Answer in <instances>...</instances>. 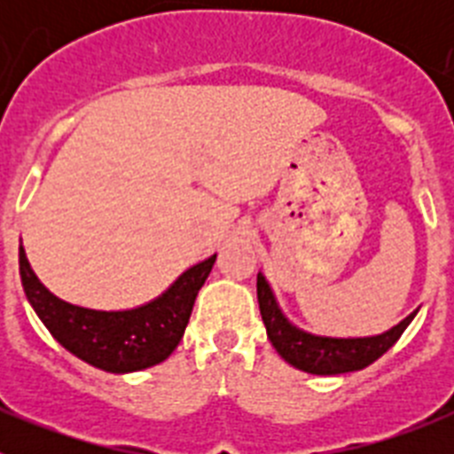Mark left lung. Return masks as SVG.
Listing matches in <instances>:
<instances>
[{
  "label": "left lung",
  "mask_w": 454,
  "mask_h": 454,
  "mask_svg": "<svg viewBox=\"0 0 454 454\" xmlns=\"http://www.w3.org/2000/svg\"><path fill=\"white\" fill-rule=\"evenodd\" d=\"M256 298H259V309H262V318L272 348L279 352L284 362L311 375H340V372L362 371L371 366L403 336L407 325L416 316V311L409 314L384 334L364 336V339H332V336L309 334L295 327L282 314L275 293L262 272L256 275Z\"/></svg>",
  "instance_id": "left-lung-1"
}]
</instances>
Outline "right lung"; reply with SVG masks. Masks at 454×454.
Here are the masks:
<instances>
[{"label":"right lung","instance_id":"right-lung-1","mask_svg":"<svg viewBox=\"0 0 454 454\" xmlns=\"http://www.w3.org/2000/svg\"><path fill=\"white\" fill-rule=\"evenodd\" d=\"M215 254L188 268L166 293L127 311H98L70 304L47 291L20 246V277L38 318L67 352L106 372H136L166 362L179 346L198 291Z\"/></svg>","mask_w":454,"mask_h":454}]
</instances>
